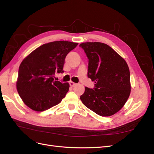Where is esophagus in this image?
<instances>
[{
  "label": "esophagus",
  "instance_id": "1",
  "mask_svg": "<svg viewBox=\"0 0 154 154\" xmlns=\"http://www.w3.org/2000/svg\"><path fill=\"white\" fill-rule=\"evenodd\" d=\"M69 85L71 87H74V85H76V83L72 82H69Z\"/></svg>",
  "mask_w": 154,
  "mask_h": 154
}]
</instances>
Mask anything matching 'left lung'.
I'll return each instance as SVG.
<instances>
[{
    "label": "left lung",
    "instance_id": "obj_1",
    "mask_svg": "<svg viewBox=\"0 0 154 154\" xmlns=\"http://www.w3.org/2000/svg\"><path fill=\"white\" fill-rule=\"evenodd\" d=\"M88 59V77L94 88L85 87L80 99L85 106L101 116L116 114L130 94V71L127 62L109 45L101 42L80 44Z\"/></svg>",
    "mask_w": 154,
    "mask_h": 154
}]
</instances>
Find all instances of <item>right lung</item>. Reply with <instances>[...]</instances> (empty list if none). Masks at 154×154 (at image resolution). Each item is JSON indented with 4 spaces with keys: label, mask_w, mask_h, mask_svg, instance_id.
<instances>
[{
    "label": "right lung",
    "mask_w": 154,
    "mask_h": 154,
    "mask_svg": "<svg viewBox=\"0 0 154 154\" xmlns=\"http://www.w3.org/2000/svg\"><path fill=\"white\" fill-rule=\"evenodd\" d=\"M78 44L63 40L51 42L23 60L18 69L17 89L30 109L38 112L48 110L66 96L69 84L54 80V74L63 72L65 58Z\"/></svg>",
    "instance_id": "1"
}]
</instances>
